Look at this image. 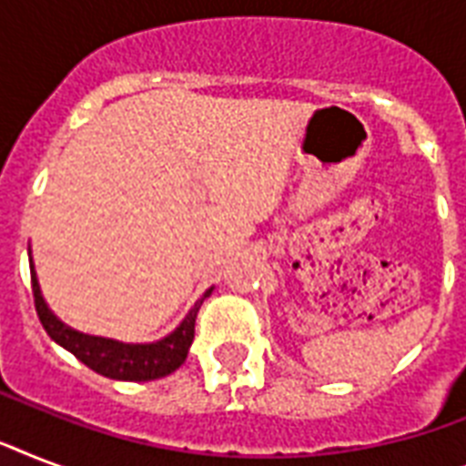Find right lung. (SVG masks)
<instances>
[{
    "label": "right lung",
    "instance_id": "right-lung-1",
    "mask_svg": "<svg viewBox=\"0 0 466 466\" xmlns=\"http://www.w3.org/2000/svg\"><path fill=\"white\" fill-rule=\"evenodd\" d=\"M28 261H31L35 311H38L40 324L47 331V336L94 372L111 377V380H123V382H149V380H159V377L171 375L174 370L181 368L188 358L193 336H196L198 309L203 305V299L210 298L212 290H215V288H208L203 298L198 299L196 305L190 307L188 314L181 319V324L176 326L171 333H167L164 339L152 340V343H123V340L76 331V329L65 324L62 319H57V314L47 307L46 298L40 292L31 251H28Z\"/></svg>",
    "mask_w": 466,
    "mask_h": 466
}]
</instances>
